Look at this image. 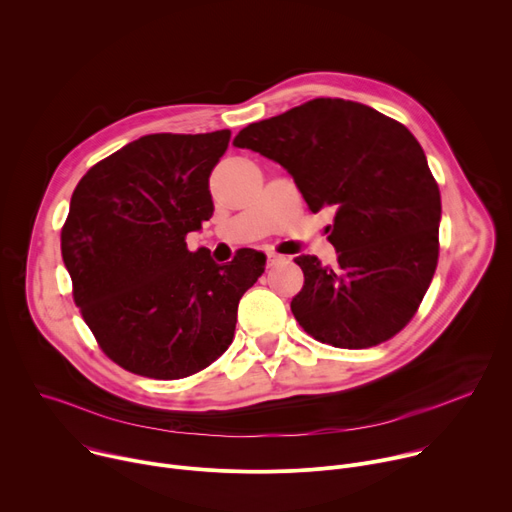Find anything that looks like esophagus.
Segmentation results:
<instances>
[{
    "instance_id": "1",
    "label": "esophagus",
    "mask_w": 512,
    "mask_h": 512,
    "mask_svg": "<svg viewBox=\"0 0 512 512\" xmlns=\"http://www.w3.org/2000/svg\"><path fill=\"white\" fill-rule=\"evenodd\" d=\"M265 255H267V265H275V263H279V261L285 259L283 255H279V253H275V251H267Z\"/></svg>"
}]
</instances>
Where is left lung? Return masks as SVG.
Masks as SVG:
<instances>
[{
  "mask_svg": "<svg viewBox=\"0 0 512 512\" xmlns=\"http://www.w3.org/2000/svg\"><path fill=\"white\" fill-rule=\"evenodd\" d=\"M277 162L308 208H334L338 263L300 255V326L336 348H369L417 312L440 251L442 198L413 133L344 99H314L251 123L233 141Z\"/></svg>",
  "mask_w": 512,
  "mask_h": 512,
  "instance_id": "8db88e82",
  "label": "left lung"
}]
</instances>
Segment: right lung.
<instances>
[{
  "mask_svg": "<svg viewBox=\"0 0 512 512\" xmlns=\"http://www.w3.org/2000/svg\"><path fill=\"white\" fill-rule=\"evenodd\" d=\"M229 139V129L143 135L72 192L60 233L72 296L129 373L172 381L206 369L233 342L239 300L265 269L253 249L218 265L186 247L212 216L208 178Z\"/></svg>",
  "mask_w": 512,
  "mask_h": 512,
  "instance_id": "1",
  "label": "right lung"
}]
</instances>
